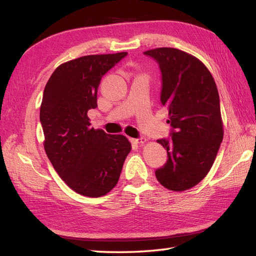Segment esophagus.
<instances>
[{
    "label": "esophagus",
    "instance_id": "esophagus-1",
    "mask_svg": "<svg viewBox=\"0 0 256 256\" xmlns=\"http://www.w3.org/2000/svg\"><path fill=\"white\" fill-rule=\"evenodd\" d=\"M132 140L135 144H143V143L146 142V138H143V136H140V138H133Z\"/></svg>",
    "mask_w": 256,
    "mask_h": 256
}]
</instances>
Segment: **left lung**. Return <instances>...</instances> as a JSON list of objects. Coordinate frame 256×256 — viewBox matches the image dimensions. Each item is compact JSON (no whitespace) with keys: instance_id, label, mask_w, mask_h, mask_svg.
Masks as SVG:
<instances>
[{"instance_id":"8db88e82","label":"left lung","mask_w":256,"mask_h":256,"mask_svg":"<svg viewBox=\"0 0 256 256\" xmlns=\"http://www.w3.org/2000/svg\"><path fill=\"white\" fill-rule=\"evenodd\" d=\"M144 55L160 66V102L172 126L170 138L157 140L168 158L155 176L165 188L184 192L206 176L224 140L218 89L204 64L187 52L162 47Z\"/></svg>"}]
</instances>
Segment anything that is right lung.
<instances>
[{"mask_svg":"<svg viewBox=\"0 0 256 256\" xmlns=\"http://www.w3.org/2000/svg\"><path fill=\"white\" fill-rule=\"evenodd\" d=\"M128 52L89 55L60 64L45 86L40 118L45 152L58 175L86 197L116 187L131 143L124 135L94 130L88 111L96 108L100 81Z\"/></svg>","mask_w":256,"mask_h":256,"instance_id":"right-lung-1","label":"right lung"}]
</instances>
